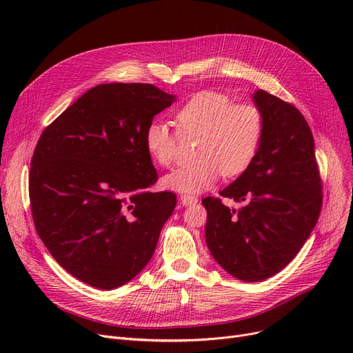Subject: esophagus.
Wrapping results in <instances>:
<instances>
[{"mask_svg": "<svg viewBox=\"0 0 353 353\" xmlns=\"http://www.w3.org/2000/svg\"><path fill=\"white\" fill-rule=\"evenodd\" d=\"M197 196H193V194H181L180 196V203L183 206H192V205H196L197 203Z\"/></svg>", "mask_w": 353, "mask_h": 353, "instance_id": "34e87169", "label": "esophagus"}]
</instances>
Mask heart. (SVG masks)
I'll return each mask as SVG.
<instances>
[{
    "label": "heart",
    "mask_w": 353,
    "mask_h": 353,
    "mask_svg": "<svg viewBox=\"0 0 353 353\" xmlns=\"http://www.w3.org/2000/svg\"><path fill=\"white\" fill-rule=\"evenodd\" d=\"M180 136H199L192 164L179 167L161 179L165 189L199 193L210 189L221 174L234 177L254 161L263 140L262 111L253 104H233L217 91H200L176 111ZM147 153L163 167L176 159L177 133L153 120L144 130Z\"/></svg>",
    "instance_id": "b5f03b06"
}]
</instances>
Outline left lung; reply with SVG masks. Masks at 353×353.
<instances>
[{
	"label": "left lung",
	"mask_w": 353,
	"mask_h": 353,
	"mask_svg": "<svg viewBox=\"0 0 353 353\" xmlns=\"http://www.w3.org/2000/svg\"><path fill=\"white\" fill-rule=\"evenodd\" d=\"M252 99L263 116L261 148L249 169L220 192L243 206L229 209L214 197L201 203L214 261L239 281L261 282L286 268L316 226L322 181L301 111L265 90Z\"/></svg>",
	"instance_id": "obj_1"
}]
</instances>
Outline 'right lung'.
<instances>
[{
  "mask_svg": "<svg viewBox=\"0 0 353 353\" xmlns=\"http://www.w3.org/2000/svg\"><path fill=\"white\" fill-rule=\"evenodd\" d=\"M176 96L152 84L90 88L43 132L31 159L37 233L70 274L103 290L139 274L176 208L152 193L157 172L144 130Z\"/></svg>",
  "mask_w": 353,
  "mask_h": 353,
  "instance_id": "1",
  "label": "right lung"
}]
</instances>
